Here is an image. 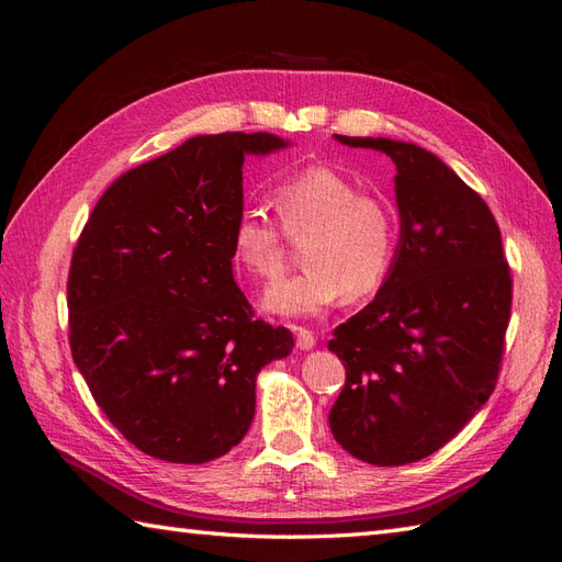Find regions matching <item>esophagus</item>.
I'll use <instances>...</instances> for the list:
<instances>
[{
    "instance_id": "esophagus-1",
    "label": "esophagus",
    "mask_w": 562,
    "mask_h": 562,
    "mask_svg": "<svg viewBox=\"0 0 562 562\" xmlns=\"http://www.w3.org/2000/svg\"><path fill=\"white\" fill-rule=\"evenodd\" d=\"M295 337H297V349H302V351H307V349H312L316 345L314 333L307 330V328H302V326L295 328Z\"/></svg>"
}]
</instances>
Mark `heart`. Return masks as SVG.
I'll return each mask as SVG.
<instances>
[{
  "mask_svg": "<svg viewBox=\"0 0 562 562\" xmlns=\"http://www.w3.org/2000/svg\"><path fill=\"white\" fill-rule=\"evenodd\" d=\"M271 203L281 227L246 209L232 225V252L252 277L277 279L288 236L302 244L307 269L271 285L262 307L281 316H318L345 295L361 300L389 279L398 250V211L386 194L361 190L330 166H310L279 180Z\"/></svg>",
  "mask_w": 562,
  "mask_h": 562,
  "instance_id": "1",
  "label": "heart"
}]
</instances>
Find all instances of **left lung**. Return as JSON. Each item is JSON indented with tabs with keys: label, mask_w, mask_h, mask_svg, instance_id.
<instances>
[{
	"label": "left lung",
	"mask_w": 562,
	"mask_h": 562,
	"mask_svg": "<svg viewBox=\"0 0 562 562\" xmlns=\"http://www.w3.org/2000/svg\"><path fill=\"white\" fill-rule=\"evenodd\" d=\"M396 164L401 241L368 307L333 330L347 380L330 429L378 467L419 462L464 429L495 391L514 281L483 196L431 151L389 138H349Z\"/></svg>",
	"instance_id": "left-lung-1"
}]
</instances>
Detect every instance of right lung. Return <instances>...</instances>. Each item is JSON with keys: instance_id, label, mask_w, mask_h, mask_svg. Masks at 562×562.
Listing matches in <instances>:
<instances>
[{"instance_id": "obj_1", "label": "right lung", "mask_w": 562, "mask_h": 562, "mask_svg": "<svg viewBox=\"0 0 562 562\" xmlns=\"http://www.w3.org/2000/svg\"><path fill=\"white\" fill-rule=\"evenodd\" d=\"M271 133L196 135L119 176L83 225L67 274L72 359L128 443L203 464L246 436L255 378L293 333L255 318L232 274L248 151Z\"/></svg>"}]
</instances>
